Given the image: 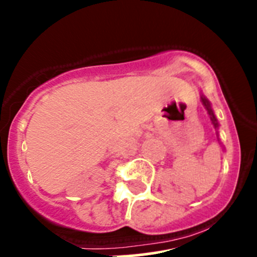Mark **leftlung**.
Segmentation results:
<instances>
[{
  "instance_id": "8db88e82",
  "label": "left lung",
  "mask_w": 257,
  "mask_h": 257,
  "mask_svg": "<svg viewBox=\"0 0 257 257\" xmlns=\"http://www.w3.org/2000/svg\"><path fill=\"white\" fill-rule=\"evenodd\" d=\"M201 101H202L203 106H205V108H206V110H207L208 115H210L211 120H212V124H213V126H215V129H218V126H220V125H218V121H217V119H216L215 114H213V110H212V108H211V104H210V101H208L207 99H206V96L203 95V94H201ZM217 136H218V132H217Z\"/></svg>"
}]
</instances>
